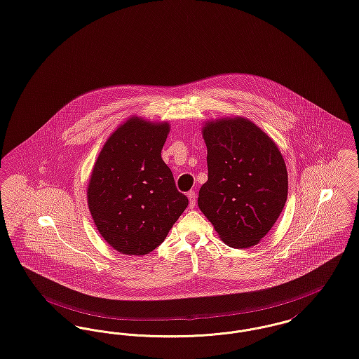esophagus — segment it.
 Returning a JSON list of instances; mask_svg holds the SVG:
<instances>
[{"label": "esophagus", "instance_id": "obj_1", "mask_svg": "<svg viewBox=\"0 0 359 359\" xmlns=\"http://www.w3.org/2000/svg\"><path fill=\"white\" fill-rule=\"evenodd\" d=\"M187 196H189V203H190V208L192 209V208L195 206V203H196V196H195V192H194V191H190V192L187 194Z\"/></svg>", "mask_w": 359, "mask_h": 359}]
</instances>
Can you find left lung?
I'll list each match as a JSON object with an SVG mask.
<instances>
[{"label": "left lung", "instance_id": "8db88e82", "mask_svg": "<svg viewBox=\"0 0 359 359\" xmlns=\"http://www.w3.org/2000/svg\"><path fill=\"white\" fill-rule=\"evenodd\" d=\"M209 179L198 206L229 247L251 248L270 232L287 199V169L274 141L243 116L202 127Z\"/></svg>", "mask_w": 359, "mask_h": 359}]
</instances>
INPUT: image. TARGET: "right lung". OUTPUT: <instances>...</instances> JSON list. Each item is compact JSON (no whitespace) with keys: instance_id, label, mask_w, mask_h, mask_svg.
<instances>
[{"instance_id":"obj_1","label":"right lung","mask_w":359,"mask_h":359,"mask_svg":"<svg viewBox=\"0 0 359 359\" xmlns=\"http://www.w3.org/2000/svg\"><path fill=\"white\" fill-rule=\"evenodd\" d=\"M169 130L168 122L130 116L108 137L92 168L88 208L118 252L144 256L156 250L189 205L161 158Z\"/></svg>"}]
</instances>
